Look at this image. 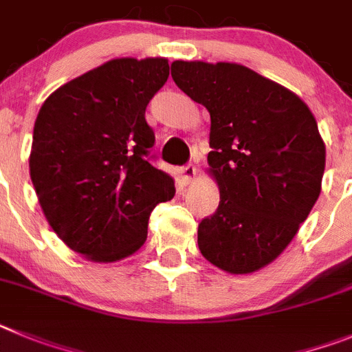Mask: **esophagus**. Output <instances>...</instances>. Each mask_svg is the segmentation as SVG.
<instances>
[{
    "label": "esophagus",
    "instance_id": "34e87169",
    "mask_svg": "<svg viewBox=\"0 0 352 352\" xmlns=\"http://www.w3.org/2000/svg\"><path fill=\"white\" fill-rule=\"evenodd\" d=\"M180 177H182L184 182H191V180L196 179V168L192 166V164H186V166H182L180 168Z\"/></svg>",
    "mask_w": 352,
    "mask_h": 352
}]
</instances>
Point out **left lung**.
I'll return each instance as SVG.
<instances>
[{
    "label": "left lung",
    "mask_w": 352,
    "mask_h": 352,
    "mask_svg": "<svg viewBox=\"0 0 352 352\" xmlns=\"http://www.w3.org/2000/svg\"><path fill=\"white\" fill-rule=\"evenodd\" d=\"M172 77L210 113L207 173L221 199L199 223V252L226 274L261 270L321 192L326 147L314 113L298 94L236 63L173 61Z\"/></svg>",
    "instance_id": "left-lung-1"
}]
</instances>
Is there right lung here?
Here are the masks:
<instances>
[{"mask_svg": "<svg viewBox=\"0 0 352 352\" xmlns=\"http://www.w3.org/2000/svg\"><path fill=\"white\" fill-rule=\"evenodd\" d=\"M168 75L164 58L112 59L66 82L38 112L31 182L56 235L89 261L135 254L151 212L175 195L173 177L147 157L145 109Z\"/></svg>", "mask_w": 352, "mask_h": 352, "instance_id": "right-lung-1", "label": "right lung"}]
</instances>
